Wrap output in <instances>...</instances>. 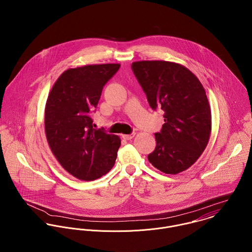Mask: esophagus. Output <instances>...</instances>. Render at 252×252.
Instances as JSON below:
<instances>
[{"mask_svg": "<svg viewBox=\"0 0 252 252\" xmlns=\"http://www.w3.org/2000/svg\"><path fill=\"white\" fill-rule=\"evenodd\" d=\"M135 133H131V134H129V135H122V138L124 139V140H132L134 137H135Z\"/></svg>", "mask_w": 252, "mask_h": 252, "instance_id": "1", "label": "esophagus"}]
</instances>
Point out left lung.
Masks as SVG:
<instances>
[{
  "label": "left lung",
  "instance_id": "8db88e82",
  "mask_svg": "<svg viewBox=\"0 0 252 252\" xmlns=\"http://www.w3.org/2000/svg\"><path fill=\"white\" fill-rule=\"evenodd\" d=\"M132 70L150 108L165 112L148 161L169 175L187 170L205 150L212 131L211 107L202 83L174 62L139 61L132 64Z\"/></svg>",
  "mask_w": 252,
  "mask_h": 252
}]
</instances>
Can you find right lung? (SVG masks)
I'll return each instance as SVG.
<instances>
[{"instance_id": "right-lung-1", "label": "right lung", "mask_w": 252, "mask_h": 252, "mask_svg": "<svg viewBox=\"0 0 252 252\" xmlns=\"http://www.w3.org/2000/svg\"><path fill=\"white\" fill-rule=\"evenodd\" d=\"M119 68V64H101L69 69L48 95L44 112L47 142L61 166L78 180H97L115 163L119 137L94 129L90 113Z\"/></svg>"}]
</instances>
